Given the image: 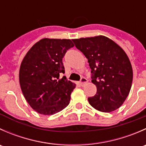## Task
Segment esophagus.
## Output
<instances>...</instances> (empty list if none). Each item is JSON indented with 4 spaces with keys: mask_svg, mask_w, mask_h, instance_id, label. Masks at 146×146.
Here are the masks:
<instances>
[{
    "mask_svg": "<svg viewBox=\"0 0 146 146\" xmlns=\"http://www.w3.org/2000/svg\"><path fill=\"white\" fill-rule=\"evenodd\" d=\"M88 82V80H87V79L85 78H82L81 79H80V84L81 86H83L84 84L86 83V82Z\"/></svg>",
    "mask_w": 146,
    "mask_h": 146,
    "instance_id": "esophagus-1",
    "label": "esophagus"
}]
</instances>
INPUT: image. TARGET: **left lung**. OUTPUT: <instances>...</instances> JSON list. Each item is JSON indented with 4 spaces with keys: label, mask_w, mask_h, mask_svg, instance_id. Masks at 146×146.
I'll use <instances>...</instances> for the list:
<instances>
[{
    "label": "left lung",
    "mask_w": 146,
    "mask_h": 146,
    "mask_svg": "<svg viewBox=\"0 0 146 146\" xmlns=\"http://www.w3.org/2000/svg\"><path fill=\"white\" fill-rule=\"evenodd\" d=\"M75 46L88 58L92 82L97 87L90 104L102 112L119 108L129 95L133 70L125 51L114 41L104 36L73 39Z\"/></svg>",
    "instance_id": "obj_1"
}]
</instances>
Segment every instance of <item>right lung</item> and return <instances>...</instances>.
<instances>
[{
    "mask_svg": "<svg viewBox=\"0 0 146 146\" xmlns=\"http://www.w3.org/2000/svg\"><path fill=\"white\" fill-rule=\"evenodd\" d=\"M74 46L70 39L44 38L28 51L19 72L20 88L34 110L52 115L68 105L76 84L60 78L65 73L62 59L67 50Z\"/></svg>",
    "mask_w": 146,
    "mask_h": 146,
    "instance_id": "right-lung-1",
    "label": "right lung"
}]
</instances>
